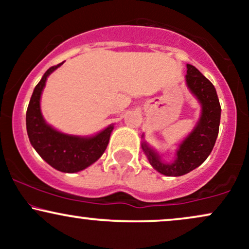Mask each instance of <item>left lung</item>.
Instances as JSON below:
<instances>
[{
    "instance_id": "left-lung-1",
    "label": "left lung",
    "mask_w": 249,
    "mask_h": 249,
    "mask_svg": "<svg viewBox=\"0 0 249 249\" xmlns=\"http://www.w3.org/2000/svg\"><path fill=\"white\" fill-rule=\"evenodd\" d=\"M185 81L190 92L198 99L201 113L193 130L178 145L176 159L165 162L160 154L144 141V134L142 136V148L148 162L154 170L167 177L184 176L200 166L212 152L219 133L221 107L214 85L191 64H187Z\"/></svg>"
}]
</instances>
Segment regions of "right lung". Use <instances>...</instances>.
<instances>
[{
    "instance_id": "1",
    "label": "right lung",
    "mask_w": 249,
    "mask_h": 249,
    "mask_svg": "<svg viewBox=\"0 0 249 249\" xmlns=\"http://www.w3.org/2000/svg\"><path fill=\"white\" fill-rule=\"evenodd\" d=\"M63 63L45 71L34 89L28 105L27 132L30 144L50 166L64 173H76L92 165L107 150L113 124L93 136H75L63 133L45 122L41 111V96L48 77Z\"/></svg>"
}]
</instances>
